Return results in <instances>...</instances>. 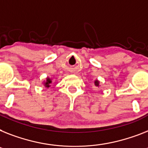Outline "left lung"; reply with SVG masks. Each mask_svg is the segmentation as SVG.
<instances>
[{"instance_id":"1","label":"left lung","mask_w":148,"mask_h":148,"mask_svg":"<svg viewBox=\"0 0 148 148\" xmlns=\"http://www.w3.org/2000/svg\"><path fill=\"white\" fill-rule=\"evenodd\" d=\"M95 85L96 87H98L99 86V82L97 81V80H96V81L95 82Z\"/></svg>"}]
</instances>
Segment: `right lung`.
Segmentation results:
<instances>
[{
    "instance_id": "obj_1",
    "label": "right lung",
    "mask_w": 148,
    "mask_h": 148,
    "mask_svg": "<svg viewBox=\"0 0 148 148\" xmlns=\"http://www.w3.org/2000/svg\"><path fill=\"white\" fill-rule=\"evenodd\" d=\"M52 82V81H51V79H50V78H47V79H46V81L45 82V83H44V85H45V86L46 88H49L51 85H50V84Z\"/></svg>"
}]
</instances>
